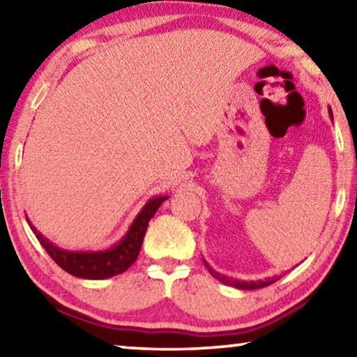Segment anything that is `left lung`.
<instances>
[{"mask_svg": "<svg viewBox=\"0 0 357 357\" xmlns=\"http://www.w3.org/2000/svg\"><path fill=\"white\" fill-rule=\"evenodd\" d=\"M328 116L333 118L331 107H328ZM204 265L207 268V271H209L213 278L218 279V281H220L222 284H225V286H231L234 289H241V290H255V289L266 287V286H270V284L276 282L279 279V278H266V279H263V281H249V282L248 281H238V279L228 278V276H225V274L217 273L215 270H213V268H211L209 263L204 261Z\"/></svg>", "mask_w": 357, "mask_h": 357, "instance_id": "1", "label": "left lung"}]
</instances>
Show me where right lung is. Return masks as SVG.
I'll use <instances>...</instances> for the list:
<instances>
[{
  "label": "right lung",
  "mask_w": 357,
  "mask_h": 357,
  "mask_svg": "<svg viewBox=\"0 0 357 357\" xmlns=\"http://www.w3.org/2000/svg\"><path fill=\"white\" fill-rule=\"evenodd\" d=\"M169 196H155L146 201V204L142 207V211L137 213L134 222L130 223L128 229L118 244L112 245L109 249L103 250H67L60 249L56 244L45 238L38 229L29 222L33 233L40 241V244L45 248L49 257L57 263V265L76 278L83 279H107L113 278L116 274L124 273L132 265L139 257V252L144 243V236L146 233L148 222L155 215V212L160 209V206Z\"/></svg>",
  "instance_id": "right-lung-1"
}]
</instances>
